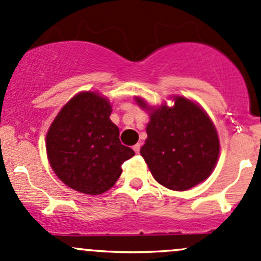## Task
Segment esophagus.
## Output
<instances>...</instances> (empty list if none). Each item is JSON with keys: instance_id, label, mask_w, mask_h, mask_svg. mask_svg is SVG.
Listing matches in <instances>:
<instances>
[{"instance_id": "1", "label": "esophagus", "mask_w": 261, "mask_h": 261, "mask_svg": "<svg viewBox=\"0 0 261 261\" xmlns=\"http://www.w3.org/2000/svg\"><path fill=\"white\" fill-rule=\"evenodd\" d=\"M133 149L136 154H139V152H140V144H136V145H134Z\"/></svg>"}]
</instances>
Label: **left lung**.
Returning a JSON list of instances; mask_svg holds the SVG:
<instances>
[{"mask_svg": "<svg viewBox=\"0 0 261 261\" xmlns=\"http://www.w3.org/2000/svg\"><path fill=\"white\" fill-rule=\"evenodd\" d=\"M160 106H149L135 97L149 114L147 138L140 149L154 179L172 191H188L212 174L218 155L220 139L215 123L197 102L174 94Z\"/></svg>", "mask_w": 261, "mask_h": 261, "instance_id": "obj_1", "label": "left lung"}]
</instances>
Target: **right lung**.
Wrapping results in <instances>:
<instances>
[{
  "label": "right lung",
  "instance_id": "right-lung-1",
  "mask_svg": "<svg viewBox=\"0 0 261 261\" xmlns=\"http://www.w3.org/2000/svg\"><path fill=\"white\" fill-rule=\"evenodd\" d=\"M112 106L96 91H83L62 107L45 139L53 172L65 186L97 196L111 189L121 165L135 155L120 143V131L110 118Z\"/></svg>",
  "mask_w": 261,
  "mask_h": 261
}]
</instances>
